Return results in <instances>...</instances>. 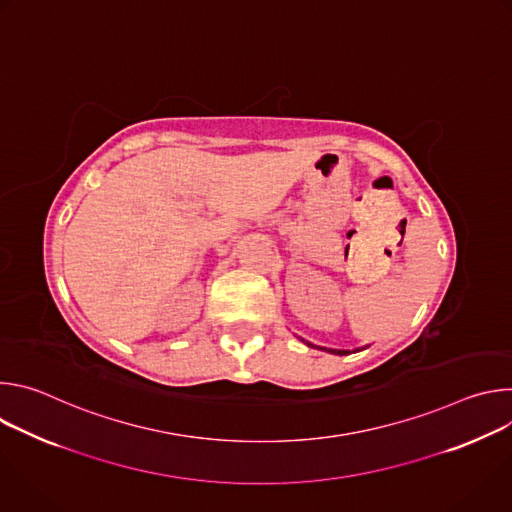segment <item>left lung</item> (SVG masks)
<instances>
[{"mask_svg": "<svg viewBox=\"0 0 512 512\" xmlns=\"http://www.w3.org/2000/svg\"><path fill=\"white\" fill-rule=\"evenodd\" d=\"M302 342H306L308 346H312V348H320V350H326V352H330V354H350V350H338V348H326V346H316V344H312V342H308V340H304V338H300ZM358 350H362V348H356V350H352V352H358Z\"/></svg>", "mask_w": 512, "mask_h": 512, "instance_id": "left-lung-1", "label": "left lung"}]
</instances>
